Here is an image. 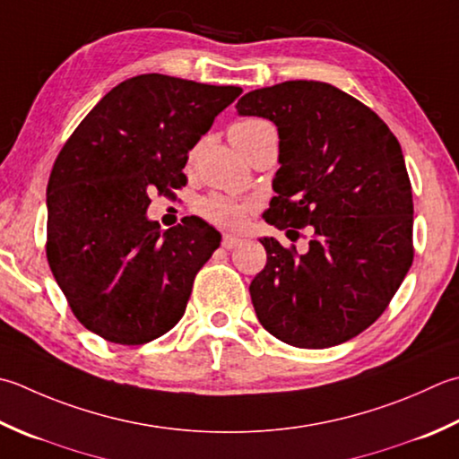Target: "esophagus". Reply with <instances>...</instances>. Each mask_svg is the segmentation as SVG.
<instances>
[{"mask_svg": "<svg viewBox=\"0 0 459 459\" xmlns=\"http://www.w3.org/2000/svg\"><path fill=\"white\" fill-rule=\"evenodd\" d=\"M238 245H242V238H238V237H235V235H224V237H222V247L227 248V250L237 248Z\"/></svg>", "mask_w": 459, "mask_h": 459, "instance_id": "obj_1", "label": "esophagus"}]
</instances>
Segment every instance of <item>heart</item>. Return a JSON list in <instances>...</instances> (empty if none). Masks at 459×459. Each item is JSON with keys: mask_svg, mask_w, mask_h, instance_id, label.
<instances>
[{"mask_svg": "<svg viewBox=\"0 0 459 459\" xmlns=\"http://www.w3.org/2000/svg\"><path fill=\"white\" fill-rule=\"evenodd\" d=\"M268 127H271V125L263 119H247L232 125V129L240 133H253V131L268 129ZM253 209H255V201L235 199V196H224V195L204 196V199L196 203V212H199L203 219L222 229H240L242 224L247 222L248 214Z\"/></svg>", "mask_w": 459, "mask_h": 459, "instance_id": "b5f03b06", "label": "heart"}]
</instances>
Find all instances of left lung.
Segmentation results:
<instances>
[{
    "label": "left lung",
    "mask_w": 459,
    "mask_h": 459,
    "mask_svg": "<svg viewBox=\"0 0 459 459\" xmlns=\"http://www.w3.org/2000/svg\"><path fill=\"white\" fill-rule=\"evenodd\" d=\"M237 113L273 121L281 139L264 221L314 232L304 255L260 238L266 266L250 282L260 325L290 346L342 344L378 320L414 258L400 143L372 109L322 81L255 89Z\"/></svg>",
    "instance_id": "obj_1"
}]
</instances>
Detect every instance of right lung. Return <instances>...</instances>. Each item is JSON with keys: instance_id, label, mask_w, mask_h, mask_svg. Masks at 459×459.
Segmentation results:
<instances>
[{"instance_id": "right-lung-1", "label": "right lung", "mask_w": 459, "mask_h": 459, "mask_svg": "<svg viewBox=\"0 0 459 459\" xmlns=\"http://www.w3.org/2000/svg\"><path fill=\"white\" fill-rule=\"evenodd\" d=\"M240 93L160 74L131 77L63 145L48 183V260L97 336L139 346L183 318L221 232L199 217L160 230L147 217L149 195L186 185L188 151Z\"/></svg>"}]
</instances>
